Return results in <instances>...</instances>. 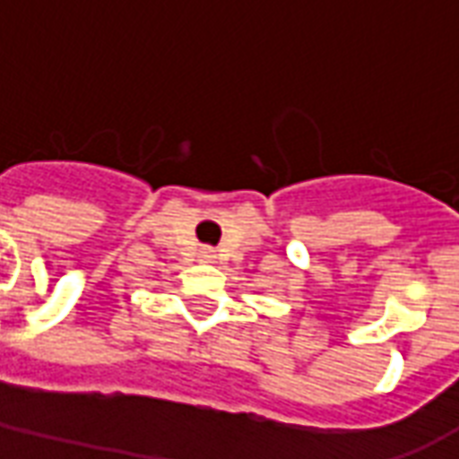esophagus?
I'll list each match as a JSON object with an SVG mask.
<instances>
[{
    "label": "esophagus",
    "instance_id": "1",
    "mask_svg": "<svg viewBox=\"0 0 459 459\" xmlns=\"http://www.w3.org/2000/svg\"><path fill=\"white\" fill-rule=\"evenodd\" d=\"M199 258L204 260V263H211V260L216 258V253H213V250H211V248H201L199 250Z\"/></svg>",
    "mask_w": 459,
    "mask_h": 459
}]
</instances>
